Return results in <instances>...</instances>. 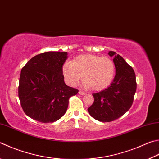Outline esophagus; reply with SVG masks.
Returning a JSON list of instances; mask_svg holds the SVG:
<instances>
[{
	"mask_svg": "<svg viewBox=\"0 0 159 159\" xmlns=\"http://www.w3.org/2000/svg\"><path fill=\"white\" fill-rule=\"evenodd\" d=\"M79 94H80V95H85V94H86L85 92H83V91H79Z\"/></svg>",
	"mask_w": 159,
	"mask_h": 159,
	"instance_id": "34e87169",
	"label": "esophagus"
}]
</instances>
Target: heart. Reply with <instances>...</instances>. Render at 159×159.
I'll list each match as a JSON object with an SVG mask.
<instances>
[{
    "mask_svg": "<svg viewBox=\"0 0 159 159\" xmlns=\"http://www.w3.org/2000/svg\"><path fill=\"white\" fill-rule=\"evenodd\" d=\"M115 72V64L108 57L93 54L77 56L72 62H65L62 73L69 84L76 85L83 78L85 85L94 90H101L111 84Z\"/></svg>",
    "mask_w": 159,
    "mask_h": 159,
    "instance_id": "obj_1",
    "label": "heart"
}]
</instances>
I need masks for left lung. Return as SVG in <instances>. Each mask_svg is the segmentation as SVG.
<instances>
[{"label": "left lung", "mask_w": 159, "mask_h": 159, "mask_svg": "<svg viewBox=\"0 0 159 159\" xmlns=\"http://www.w3.org/2000/svg\"><path fill=\"white\" fill-rule=\"evenodd\" d=\"M108 55L114 57L116 74L108 88L92 94L94 103L88 108L94 119L106 122L118 119L129 111L137 86L134 70L125 59L114 51H109Z\"/></svg>", "instance_id": "8db88e82"}]
</instances>
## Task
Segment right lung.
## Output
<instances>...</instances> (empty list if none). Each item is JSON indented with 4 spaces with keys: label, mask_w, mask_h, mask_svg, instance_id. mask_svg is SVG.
<instances>
[{
    "label": "right lung",
    "mask_w": 159,
    "mask_h": 159,
    "mask_svg": "<svg viewBox=\"0 0 159 159\" xmlns=\"http://www.w3.org/2000/svg\"><path fill=\"white\" fill-rule=\"evenodd\" d=\"M67 52L48 51L34 56L21 71L19 98L26 115L43 123L54 122L67 111L77 89L64 81L62 65Z\"/></svg>",
    "instance_id": "obj_1"
}]
</instances>
